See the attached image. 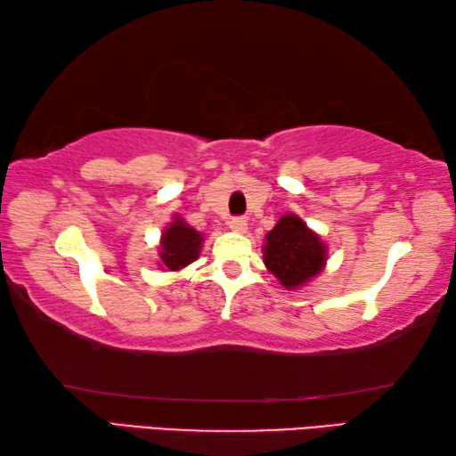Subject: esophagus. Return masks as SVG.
I'll use <instances>...</instances> for the list:
<instances>
[{
	"mask_svg": "<svg viewBox=\"0 0 456 456\" xmlns=\"http://www.w3.org/2000/svg\"><path fill=\"white\" fill-rule=\"evenodd\" d=\"M229 227H231V231H235V233H245L247 221L243 217H233L229 221Z\"/></svg>",
	"mask_w": 456,
	"mask_h": 456,
	"instance_id": "esophagus-1",
	"label": "esophagus"
}]
</instances>
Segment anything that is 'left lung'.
Listing matches in <instances>:
<instances>
[{
  "instance_id": "left-lung-1",
  "label": "left lung",
  "mask_w": 456,
  "mask_h": 456,
  "mask_svg": "<svg viewBox=\"0 0 456 456\" xmlns=\"http://www.w3.org/2000/svg\"><path fill=\"white\" fill-rule=\"evenodd\" d=\"M328 247L297 215L288 213L265 235L264 264L285 289H297L318 275Z\"/></svg>"
}]
</instances>
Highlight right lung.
<instances>
[{
	"instance_id": "right-lung-1",
	"label": "right lung",
	"mask_w": 456,
	"mask_h": 456,
	"mask_svg": "<svg viewBox=\"0 0 456 456\" xmlns=\"http://www.w3.org/2000/svg\"><path fill=\"white\" fill-rule=\"evenodd\" d=\"M203 247V235L189 227L183 217H175L160 237V265L179 272L199 257Z\"/></svg>"
}]
</instances>
